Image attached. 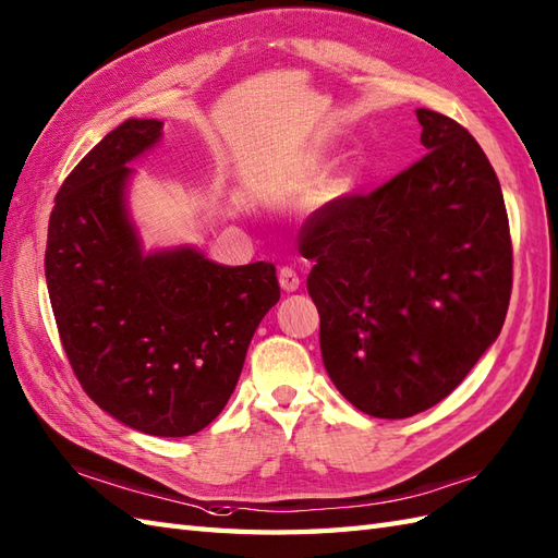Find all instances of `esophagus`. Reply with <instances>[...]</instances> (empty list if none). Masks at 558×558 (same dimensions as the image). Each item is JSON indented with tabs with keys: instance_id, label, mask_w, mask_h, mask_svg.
<instances>
[{
	"instance_id": "esophagus-1",
	"label": "esophagus",
	"mask_w": 558,
	"mask_h": 558,
	"mask_svg": "<svg viewBox=\"0 0 558 558\" xmlns=\"http://www.w3.org/2000/svg\"><path fill=\"white\" fill-rule=\"evenodd\" d=\"M278 280H280V288H282L284 292L300 290V284H302L300 276H296V270L290 268V266H282V268L278 270Z\"/></svg>"
}]
</instances>
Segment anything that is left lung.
I'll list each match as a JSON object with an SVG mask.
<instances>
[{"label":"left lung","instance_id":"1","mask_svg":"<svg viewBox=\"0 0 558 558\" xmlns=\"http://www.w3.org/2000/svg\"><path fill=\"white\" fill-rule=\"evenodd\" d=\"M416 116L425 157L364 197L326 204L300 238L323 364L375 418L416 416L457 390L499 338L511 296L495 168L449 116Z\"/></svg>","mask_w":558,"mask_h":558}]
</instances>
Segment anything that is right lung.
Here are the masks:
<instances>
[{"instance_id":"add662e5","label":"right lung","mask_w":558,"mask_h":558,"mask_svg":"<svg viewBox=\"0 0 558 558\" xmlns=\"http://www.w3.org/2000/svg\"><path fill=\"white\" fill-rule=\"evenodd\" d=\"M161 131L157 119H128L63 180L45 276L61 344L89 399L133 430L187 437L228 404L280 288L266 262L223 266L187 244L142 250L128 163Z\"/></svg>"}]
</instances>
